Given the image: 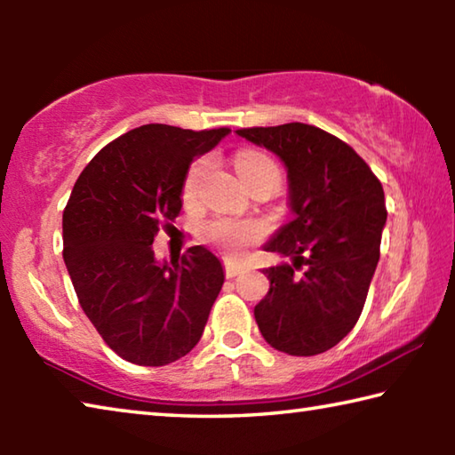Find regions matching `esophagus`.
Masks as SVG:
<instances>
[{
  "instance_id": "1",
  "label": "esophagus",
  "mask_w": 455,
  "mask_h": 455,
  "mask_svg": "<svg viewBox=\"0 0 455 455\" xmlns=\"http://www.w3.org/2000/svg\"><path fill=\"white\" fill-rule=\"evenodd\" d=\"M244 271L243 265H235V263H225V275L227 279H233V276L241 275Z\"/></svg>"
}]
</instances>
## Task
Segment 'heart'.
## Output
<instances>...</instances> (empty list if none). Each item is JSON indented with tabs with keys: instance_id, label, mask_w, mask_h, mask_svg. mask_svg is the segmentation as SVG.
<instances>
[{
	"instance_id": "heart-1",
	"label": "heart",
	"mask_w": 455,
	"mask_h": 455,
	"mask_svg": "<svg viewBox=\"0 0 455 455\" xmlns=\"http://www.w3.org/2000/svg\"><path fill=\"white\" fill-rule=\"evenodd\" d=\"M209 166V160L206 158H198L190 164L187 176H184L182 182V198L184 200H192L196 196L198 184L203 174ZM235 166L236 172L241 176V180L246 182L251 179H257L260 174H276L279 176V171H276V164L271 158L267 156L265 152L259 150H243L236 154L235 158ZM263 235V228L257 222L251 220H230V219H214L209 220L203 227V236L206 241L212 243L217 249H220L225 255L235 257L241 252L246 244L255 243Z\"/></svg>"
}]
</instances>
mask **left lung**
<instances>
[{
	"label": "left lung",
	"mask_w": 455,
	"mask_h": 455,
	"mask_svg": "<svg viewBox=\"0 0 455 455\" xmlns=\"http://www.w3.org/2000/svg\"><path fill=\"white\" fill-rule=\"evenodd\" d=\"M236 134L283 160L295 214L265 244L292 263L263 271L271 289L255 307L260 335L289 355H319L363 311L387 220L383 187L349 144L317 126L291 122Z\"/></svg>",
	"instance_id": "1"
}]
</instances>
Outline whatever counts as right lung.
Segmentation results:
<instances>
[{"label":"right lung","mask_w":455,"mask_h":455,"mask_svg":"<svg viewBox=\"0 0 455 455\" xmlns=\"http://www.w3.org/2000/svg\"><path fill=\"white\" fill-rule=\"evenodd\" d=\"M228 128L144 124L104 146L84 168L64 209V260L86 317L122 359L160 367L200 341L225 273L204 246L158 263L152 243L182 209L196 156Z\"/></svg>","instance_id":"obj_1"}]
</instances>
